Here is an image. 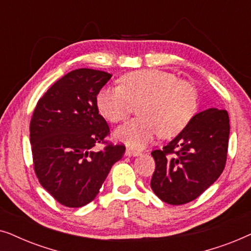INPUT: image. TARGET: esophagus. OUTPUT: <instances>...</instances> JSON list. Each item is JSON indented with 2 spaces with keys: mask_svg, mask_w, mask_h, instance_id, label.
Masks as SVG:
<instances>
[{
  "mask_svg": "<svg viewBox=\"0 0 251 251\" xmlns=\"http://www.w3.org/2000/svg\"><path fill=\"white\" fill-rule=\"evenodd\" d=\"M125 155L128 156V157H135V156H140L141 155V151H139V150H134V149H131V148H127L125 151Z\"/></svg>",
  "mask_w": 251,
  "mask_h": 251,
  "instance_id": "obj_1",
  "label": "esophagus"
}]
</instances>
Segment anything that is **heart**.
Returning a JSON list of instances; mask_svg holds the SVG:
<instances>
[{
  "mask_svg": "<svg viewBox=\"0 0 251 251\" xmlns=\"http://www.w3.org/2000/svg\"><path fill=\"white\" fill-rule=\"evenodd\" d=\"M100 112L111 123L126 120L134 104L140 118L116 129L115 135L132 148H143L155 139L172 138L186 128L198 110V92L175 73L158 69L138 70L125 75L122 85L99 92Z\"/></svg>",
  "mask_w": 251,
  "mask_h": 251,
  "instance_id": "heart-1",
  "label": "heart"
}]
</instances>
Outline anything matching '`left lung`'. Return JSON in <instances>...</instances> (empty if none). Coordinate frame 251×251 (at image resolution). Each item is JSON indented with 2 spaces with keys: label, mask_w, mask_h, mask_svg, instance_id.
<instances>
[{
  "label": "left lung",
  "mask_w": 251,
  "mask_h": 251,
  "mask_svg": "<svg viewBox=\"0 0 251 251\" xmlns=\"http://www.w3.org/2000/svg\"><path fill=\"white\" fill-rule=\"evenodd\" d=\"M228 136L226 110L210 108L196 113L171 142L151 152L156 164L152 192L172 205L198 199L225 168Z\"/></svg>",
  "instance_id": "1"
}]
</instances>
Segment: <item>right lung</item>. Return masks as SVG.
Returning a JSON list of instances; mask_svg holds the SVG:
<instances>
[{
  "instance_id": "add662e5",
  "label": "right lung",
  "mask_w": 251,
  "mask_h": 251,
  "mask_svg": "<svg viewBox=\"0 0 251 251\" xmlns=\"http://www.w3.org/2000/svg\"><path fill=\"white\" fill-rule=\"evenodd\" d=\"M110 73L78 69L57 80L39 100L29 124L34 171L56 201L80 208L96 198L125 146L104 142L110 129L99 113L96 96Z\"/></svg>"
}]
</instances>
